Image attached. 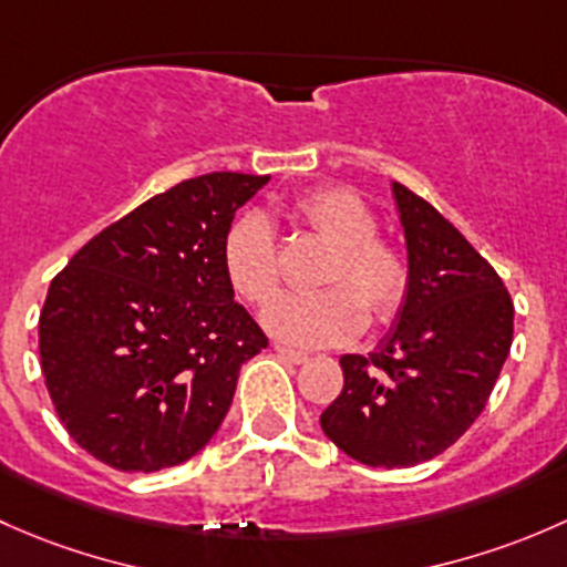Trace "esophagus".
I'll return each mask as SVG.
<instances>
[{"label":"esophagus","instance_id":"34e87169","mask_svg":"<svg viewBox=\"0 0 567 567\" xmlns=\"http://www.w3.org/2000/svg\"><path fill=\"white\" fill-rule=\"evenodd\" d=\"M276 352L281 354L284 360H289V363H295V365L308 363V354L300 352V349H291V347H284V343H276Z\"/></svg>","mask_w":567,"mask_h":567}]
</instances>
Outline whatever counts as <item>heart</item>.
I'll return each instance as SVG.
<instances>
[{"instance_id": "b5f03b06", "label": "heart", "mask_w": 567, "mask_h": 567, "mask_svg": "<svg viewBox=\"0 0 567 567\" xmlns=\"http://www.w3.org/2000/svg\"><path fill=\"white\" fill-rule=\"evenodd\" d=\"M295 215L336 248L319 295H278L261 311V324L297 347H332L365 327V308L377 322L399 313L410 286V270L399 250L377 237V215L349 188H322L302 196ZM224 270L231 289L248 302H265L276 291V229L261 213H248L229 226Z\"/></svg>"}]
</instances>
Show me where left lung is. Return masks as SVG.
Here are the masks:
<instances>
[{
    "label": "left lung",
    "instance_id": "left-lung-1",
    "mask_svg": "<svg viewBox=\"0 0 567 567\" xmlns=\"http://www.w3.org/2000/svg\"><path fill=\"white\" fill-rule=\"evenodd\" d=\"M410 286L379 347L343 354L327 440L384 470L440 456L477 420L513 343V300L494 267L425 198L393 183Z\"/></svg>",
    "mask_w": 567,
    "mask_h": 567
}]
</instances>
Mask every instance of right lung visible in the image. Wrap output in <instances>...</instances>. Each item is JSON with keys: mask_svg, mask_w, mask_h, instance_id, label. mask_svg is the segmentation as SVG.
I'll list each match as a JSON object with an SVG mask.
<instances>
[{"mask_svg": "<svg viewBox=\"0 0 567 567\" xmlns=\"http://www.w3.org/2000/svg\"><path fill=\"white\" fill-rule=\"evenodd\" d=\"M270 177L213 172L92 237L40 311V365L68 434L122 472L196 456L267 336L235 302L224 240Z\"/></svg>", "mask_w": 567, "mask_h": 567, "instance_id": "right-lung-1", "label": "right lung"}]
</instances>
